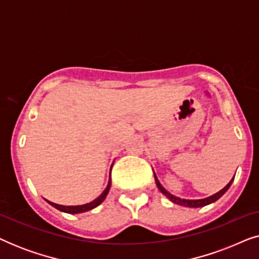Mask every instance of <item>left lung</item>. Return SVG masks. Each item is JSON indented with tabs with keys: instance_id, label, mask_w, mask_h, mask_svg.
Returning <instances> with one entry per match:
<instances>
[{
	"instance_id": "obj_1",
	"label": "left lung",
	"mask_w": 259,
	"mask_h": 259,
	"mask_svg": "<svg viewBox=\"0 0 259 259\" xmlns=\"http://www.w3.org/2000/svg\"><path fill=\"white\" fill-rule=\"evenodd\" d=\"M233 178H235V177H233ZM233 178L231 179V182H230V183L228 184V185H226V186L224 187V189L221 190V191H219V192H217L215 194H213V196H211V197H208V198H205V199L189 200V199H180V198L175 197V196H173V194L167 192V191H166V190L164 189V187L161 186V184L159 183L157 176L154 175L155 183H157V186H158V189L160 190V192H161L162 194H165V196L167 197L169 200L173 201V203H175V204L183 205V206H187V207H201V206H205V205H208V204L213 203V201H215L217 199H219V198H221V197L223 196V194H224V193L226 192V191L229 190V187L231 186V184H232V182H233Z\"/></svg>"
}]
</instances>
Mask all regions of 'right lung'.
<instances>
[{
	"label": "right lung",
	"mask_w": 259,
	"mask_h": 259,
	"mask_svg": "<svg viewBox=\"0 0 259 259\" xmlns=\"http://www.w3.org/2000/svg\"><path fill=\"white\" fill-rule=\"evenodd\" d=\"M109 187H111V179H109L108 182V185L106 187V190L102 192V194L100 197H98L97 199L92 201V203H88V204H84V205H77V206H63V205H59V204H55V203H52V201L47 200V203H49L52 205V206H54L55 208H58V210L62 211V212H66V213H81V212H86V211H90L92 208L97 207L98 205H100L102 201L105 200L106 196H107L108 191H109Z\"/></svg>",
	"instance_id": "1"
}]
</instances>
